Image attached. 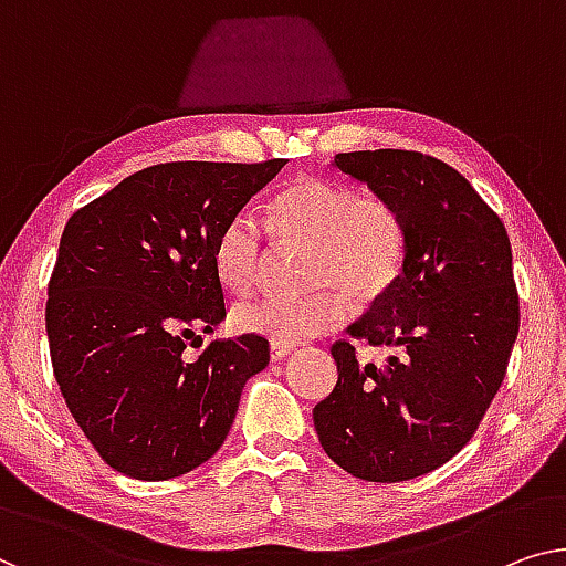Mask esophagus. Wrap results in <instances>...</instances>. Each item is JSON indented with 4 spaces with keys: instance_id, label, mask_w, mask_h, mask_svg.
I'll return each instance as SVG.
<instances>
[{
    "instance_id": "obj_1",
    "label": "esophagus",
    "mask_w": 566,
    "mask_h": 566,
    "mask_svg": "<svg viewBox=\"0 0 566 566\" xmlns=\"http://www.w3.org/2000/svg\"><path fill=\"white\" fill-rule=\"evenodd\" d=\"M294 350V345H286V343H272V348H269V356H272V360H282L290 356V353Z\"/></svg>"
}]
</instances>
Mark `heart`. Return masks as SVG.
Returning a JSON list of instances; mask_svg holds the SVG:
<instances>
[{
  "instance_id": "b5f03b06",
  "label": "heart",
  "mask_w": 566,
  "mask_h": 566,
  "mask_svg": "<svg viewBox=\"0 0 566 566\" xmlns=\"http://www.w3.org/2000/svg\"><path fill=\"white\" fill-rule=\"evenodd\" d=\"M264 229L274 241L307 249L305 286L315 290L302 300H254L233 310L235 331L272 343L294 345L335 331L350 317L338 289L360 305H374L407 266L409 231L399 206L360 196L345 182L300 177L269 202ZM261 243L254 216L239 213L223 226L213 247V272L226 292L247 297L254 290Z\"/></svg>"
}]
</instances>
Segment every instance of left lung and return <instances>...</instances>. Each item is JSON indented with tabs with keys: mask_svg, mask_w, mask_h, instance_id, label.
Segmentation results:
<instances>
[{
	"mask_svg": "<svg viewBox=\"0 0 566 566\" xmlns=\"http://www.w3.org/2000/svg\"><path fill=\"white\" fill-rule=\"evenodd\" d=\"M337 170L401 210V280L370 305L353 340L391 345L386 368L335 340L337 384L312 409L319 444L345 472L401 483L454 458L499 394L518 335L511 241L499 213L442 159L411 149L343 151Z\"/></svg>",
	"mask_w": 566,
	"mask_h": 566,
	"instance_id": "8db88e82",
	"label": "left lung"
}]
</instances>
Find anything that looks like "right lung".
<instances>
[{"label":"right lung","mask_w":566,"mask_h":566,"mask_svg":"<svg viewBox=\"0 0 566 566\" xmlns=\"http://www.w3.org/2000/svg\"><path fill=\"white\" fill-rule=\"evenodd\" d=\"M284 165H151L65 223L50 360L83 434L124 475L170 480L213 458L243 384L269 364V340L249 333L216 337L196 360L182 350L226 317L218 233Z\"/></svg>","instance_id":"right-lung-1"}]
</instances>
